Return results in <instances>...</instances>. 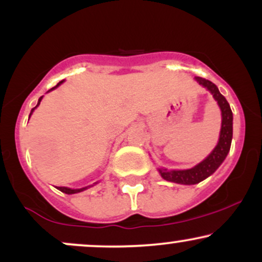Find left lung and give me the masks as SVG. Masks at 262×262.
<instances>
[{"instance_id":"left-lung-1","label":"left lung","mask_w":262,"mask_h":262,"mask_svg":"<svg viewBox=\"0 0 262 262\" xmlns=\"http://www.w3.org/2000/svg\"><path fill=\"white\" fill-rule=\"evenodd\" d=\"M196 81L200 85L209 90L213 95L214 100L218 102L219 107L222 111V129L219 141L210 154L207 156L202 162L196 165L194 167L188 170H172L169 171L167 169H159V172L162 179L166 181L181 183V185H194L203 181L204 179L212 175L215 170L218 169L219 165L224 161L227 158L228 152L230 150L231 138H233V113H231L230 106L225 97L219 92L218 87L209 80L203 79V77H196Z\"/></svg>"}]
</instances>
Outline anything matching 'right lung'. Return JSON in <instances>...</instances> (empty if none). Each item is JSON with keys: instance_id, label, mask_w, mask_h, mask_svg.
I'll list each match as a JSON object with an SVG mask.
<instances>
[{"instance_id": "1", "label": "right lung", "mask_w": 262, "mask_h": 262, "mask_svg": "<svg viewBox=\"0 0 262 262\" xmlns=\"http://www.w3.org/2000/svg\"><path fill=\"white\" fill-rule=\"evenodd\" d=\"M60 83H62V81H60V82L58 83V85H56L55 87H53L52 90H54V89H56V87H58ZM52 90H50V91H52ZM41 98H43V96H41L40 98H39V102H38V104L37 106H39V103H40V101H41ZM37 106H35L34 108H37ZM34 108H33L32 110V112L33 111H34ZM32 112H31V114H32ZM31 114H29V117H31ZM90 186H87V187H83V188H79V189H71V188H68V187H58V189H60V191L61 192H64V193H68V194H73V193H77V192H81V191H83V189H86V188H89Z\"/></svg>"}]
</instances>
